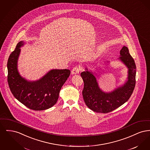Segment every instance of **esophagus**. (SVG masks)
Here are the masks:
<instances>
[{
  "instance_id": "1",
  "label": "esophagus",
  "mask_w": 150,
  "mask_h": 150,
  "mask_svg": "<svg viewBox=\"0 0 150 150\" xmlns=\"http://www.w3.org/2000/svg\"><path fill=\"white\" fill-rule=\"evenodd\" d=\"M80 70H80V68L79 67L76 66V67H74L73 69L72 70V74H74V75H75V74H78L79 73V72L80 71Z\"/></svg>"
}]
</instances>
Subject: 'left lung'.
<instances>
[{
    "label": "left lung",
    "instance_id": "left-lung-1",
    "mask_svg": "<svg viewBox=\"0 0 150 150\" xmlns=\"http://www.w3.org/2000/svg\"><path fill=\"white\" fill-rule=\"evenodd\" d=\"M119 59L128 69V80L123 86L113 91L106 93L99 87L93 72L86 69L81 73L84 81L83 97L87 107L96 112L108 113L121 106L128 100L136 86V66L128 48L124 46L120 52ZM94 74V73H93Z\"/></svg>",
    "mask_w": 150,
    "mask_h": 150
}]
</instances>
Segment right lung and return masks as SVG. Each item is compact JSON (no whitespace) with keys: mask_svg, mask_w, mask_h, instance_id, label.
<instances>
[{"mask_svg":"<svg viewBox=\"0 0 150 150\" xmlns=\"http://www.w3.org/2000/svg\"><path fill=\"white\" fill-rule=\"evenodd\" d=\"M21 41L8 60V83L14 97L30 109L41 111L54 106L59 91L70 75L68 69H53L38 80L30 81L22 78L17 70V61L24 44Z\"/></svg>","mask_w":150,"mask_h":150,"instance_id":"obj_1","label":"right lung"}]
</instances>
